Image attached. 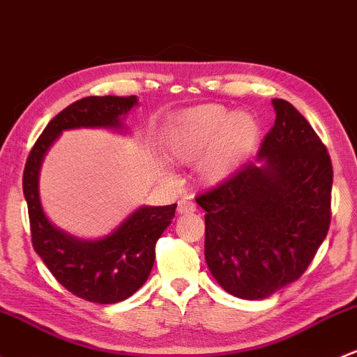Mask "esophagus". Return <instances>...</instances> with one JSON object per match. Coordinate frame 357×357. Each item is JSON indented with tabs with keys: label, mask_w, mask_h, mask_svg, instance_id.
Returning <instances> with one entry per match:
<instances>
[{
	"label": "esophagus",
	"mask_w": 357,
	"mask_h": 357,
	"mask_svg": "<svg viewBox=\"0 0 357 357\" xmlns=\"http://www.w3.org/2000/svg\"><path fill=\"white\" fill-rule=\"evenodd\" d=\"M197 210V205H195V202H191L190 198H181V200L178 202V212L179 213H191Z\"/></svg>",
	"instance_id": "34e87169"
}]
</instances>
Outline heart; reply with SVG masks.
<instances>
[{
    "label": "heart",
    "instance_id": "obj_1",
    "mask_svg": "<svg viewBox=\"0 0 357 357\" xmlns=\"http://www.w3.org/2000/svg\"><path fill=\"white\" fill-rule=\"evenodd\" d=\"M258 123L246 112L232 114L222 106H198L178 116L164 137V150L174 162L200 159L204 183L224 181L241 166L258 138Z\"/></svg>",
    "mask_w": 357,
    "mask_h": 357
}]
</instances>
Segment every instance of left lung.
<instances>
[{"label":"left lung","instance_id":"obj_1","mask_svg":"<svg viewBox=\"0 0 357 357\" xmlns=\"http://www.w3.org/2000/svg\"><path fill=\"white\" fill-rule=\"evenodd\" d=\"M275 125L258 150L197 197L205 210V260L229 294L264 299L298 280L332 219V160L291 102L272 99Z\"/></svg>","mask_w":357,"mask_h":357}]
</instances>
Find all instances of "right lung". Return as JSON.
Listing matches in <instances>:
<instances>
[{
  "label": "right lung",
  "instance_id": "right-lung-1",
  "mask_svg": "<svg viewBox=\"0 0 357 357\" xmlns=\"http://www.w3.org/2000/svg\"><path fill=\"white\" fill-rule=\"evenodd\" d=\"M135 104V96H90L70 104L47 123L37 138L22 179L36 253L43 258L54 279L71 294L99 305L123 301L144 286L155 260V243L171 224L176 204L142 207L107 238L80 241L56 229L44 215L37 186L39 167L44 153L63 130L80 126L119 128L121 116Z\"/></svg>",
  "mask_w": 357,
  "mask_h": 357
}]
</instances>
